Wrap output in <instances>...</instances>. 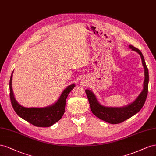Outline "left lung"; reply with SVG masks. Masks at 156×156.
Instances as JSON below:
<instances>
[{"instance_id":"obj_1","label":"left lung","mask_w":156,"mask_h":156,"mask_svg":"<svg viewBox=\"0 0 156 156\" xmlns=\"http://www.w3.org/2000/svg\"><path fill=\"white\" fill-rule=\"evenodd\" d=\"M129 48L137 52L140 55L142 63L144 68L143 90L134 102L127 106H123V107H107V106L101 105L98 102L94 93L91 91L86 90V95L93 114L99 119L111 124L122 123L139 112L142 106H144L148 95L149 82L148 69L146 66L143 55L139 49L135 48L132 45H129Z\"/></svg>"}]
</instances>
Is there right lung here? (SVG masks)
Masks as SVG:
<instances>
[{"label":"right lung","instance_id":"right-lung-1","mask_svg":"<svg viewBox=\"0 0 156 156\" xmlns=\"http://www.w3.org/2000/svg\"><path fill=\"white\" fill-rule=\"evenodd\" d=\"M12 74L10 80V97L13 108L20 117L25 121L40 127H48L57 122L65 113L66 100L75 84L69 86L62 93L55 104L45 108H26L16 101L12 88Z\"/></svg>","mask_w":156,"mask_h":156}]
</instances>
